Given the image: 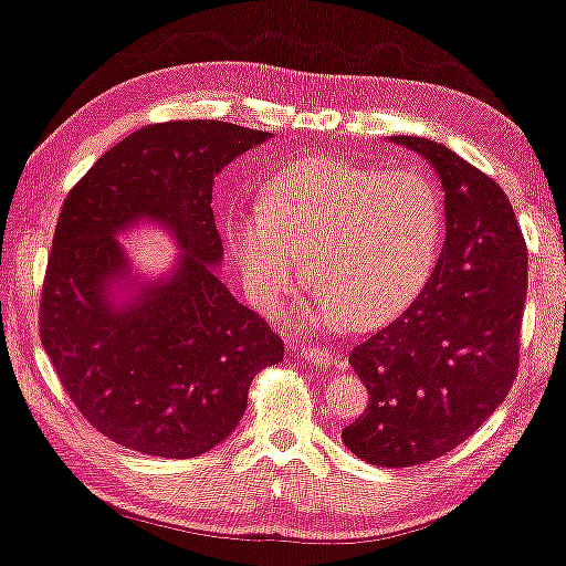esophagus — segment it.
Returning <instances> with one entry per match:
<instances>
[{"label":"esophagus","instance_id":"1","mask_svg":"<svg viewBox=\"0 0 566 566\" xmlns=\"http://www.w3.org/2000/svg\"><path fill=\"white\" fill-rule=\"evenodd\" d=\"M297 357L313 367H331L336 361L334 352L321 349V346H297Z\"/></svg>","mask_w":566,"mask_h":566}]
</instances>
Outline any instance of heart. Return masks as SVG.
<instances>
[{
  "label": "heart",
  "mask_w": 566,
  "mask_h": 566,
  "mask_svg": "<svg viewBox=\"0 0 566 566\" xmlns=\"http://www.w3.org/2000/svg\"><path fill=\"white\" fill-rule=\"evenodd\" d=\"M442 232L440 193L424 172L311 157L274 172L261 207H232L224 240L261 311L313 284L303 323L373 328L403 311L432 271Z\"/></svg>",
  "instance_id": "heart-1"
}]
</instances>
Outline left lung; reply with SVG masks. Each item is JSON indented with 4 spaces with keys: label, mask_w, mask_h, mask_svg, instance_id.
I'll return each instance as SVG.
<instances>
[{
    "label": "left lung",
    "mask_w": 566,
    "mask_h": 566,
    "mask_svg": "<svg viewBox=\"0 0 566 566\" xmlns=\"http://www.w3.org/2000/svg\"><path fill=\"white\" fill-rule=\"evenodd\" d=\"M394 142L440 178L446 243L419 297L349 352L370 401L342 440L361 461L406 469L469 440L510 394L528 248L510 199L486 172L432 139Z\"/></svg>",
    "instance_id": "8db88e82"
}]
</instances>
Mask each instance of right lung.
Returning a JSON list of instances; mask_svg holds the SVG:
<instances>
[{
  "mask_svg": "<svg viewBox=\"0 0 566 566\" xmlns=\"http://www.w3.org/2000/svg\"><path fill=\"white\" fill-rule=\"evenodd\" d=\"M269 132L165 120L111 147L66 196L41 292V342L82 417L118 446L196 458L238 427L284 344L217 276L214 176ZM155 223L181 255L139 283L117 235Z\"/></svg>",
  "mask_w": 566,
  "mask_h": 566,
  "instance_id": "1",
  "label": "right lung"
}]
</instances>
